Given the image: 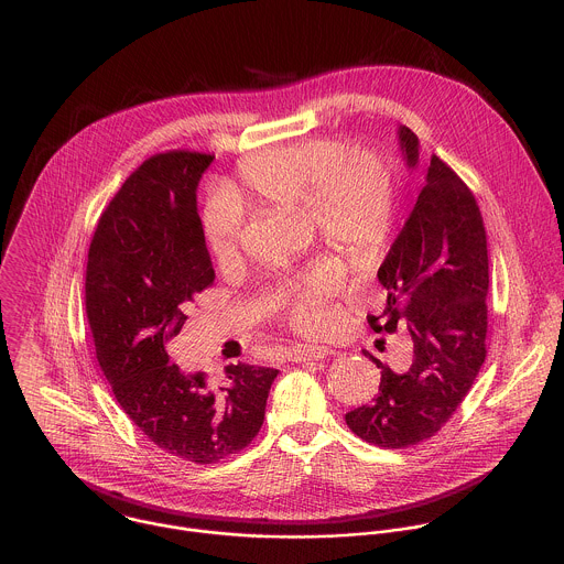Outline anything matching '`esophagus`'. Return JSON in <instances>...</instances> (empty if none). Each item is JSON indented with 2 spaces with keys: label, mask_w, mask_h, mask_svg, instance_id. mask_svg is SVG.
<instances>
[{
  "label": "esophagus",
  "mask_w": 564,
  "mask_h": 564,
  "mask_svg": "<svg viewBox=\"0 0 564 564\" xmlns=\"http://www.w3.org/2000/svg\"><path fill=\"white\" fill-rule=\"evenodd\" d=\"M329 354L327 347L323 345H295L289 349V360L291 362H306V360H322Z\"/></svg>",
  "instance_id": "34e87169"
}]
</instances>
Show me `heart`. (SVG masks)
<instances>
[{
  "label": "heart",
  "mask_w": 564,
  "mask_h": 564,
  "mask_svg": "<svg viewBox=\"0 0 564 564\" xmlns=\"http://www.w3.org/2000/svg\"><path fill=\"white\" fill-rule=\"evenodd\" d=\"M202 213L204 242L217 264L241 249V210L260 206L300 208L323 239L354 262L371 260L387 241L395 215V175L376 148H347L336 139H302L249 154L239 175ZM345 267L319 256L300 273L278 282L275 302L295 327L323 322L325 302L340 289Z\"/></svg>",
  "instance_id": "heart-1"
}]
</instances>
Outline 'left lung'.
<instances>
[{"label": "left lung", "instance_id": "left-lung-1", "mask_svg": "<svg viewBox=\"0 0 564 564\" xmlns=\"http://www.w3.org/2000/svg\"><path fill=\"white\" fill-rule=\"evenodd\" d=\"M408 166H423L416 204L378 271L387 289L380 317H367L382 334L408 338L410 358L382 369L380 391L345 414L362 441L403 449L432 438L465 402L484 358L488 329V251L482 213L463 177L436 154L421 162L419 139L400 128Z\"/></svg>", "mask_w": 564, "mask_h": 564}]
</instances>
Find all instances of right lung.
<instances>
[{"instance_id": "add662e5", "label": "right lung", "mask_w": 564, "mask_h": 564, "mask_svg": "<svg viewBox=\"0 0 564 564\" xmlns=\"http://www.w3.org/2000/svg\"><path fill=\"white\" fill-rule=\"evenodd\" d=\"M213 154L171 150L143 162L99 217L88 247L84 304L97 362L132 423L195 465L239 454L262 427L278 369L230 365L228 387L169 362L215 269L197 215V182Z\"/></svg>"}]
</instances>
